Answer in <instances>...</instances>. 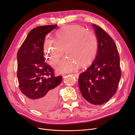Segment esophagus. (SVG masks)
<instances>
[{"label":"esophagus","instance_id":"34e87169","mask_svg":"<svg viewBox=\"0 0 135 135\" xmlns=\"http://www.w3.org/2000/svg\"><path fill=\"white\" fill-rule=\"evenodd\" d=\"M71 75H74V76H76V78H78V75H77L76 74H71ZM64 77V76H63Z\"/></svg>","mask_w":135,"mask_h":135}]
</instances>
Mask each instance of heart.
I'll list each match as a JSON object with an SVG mask.
<instances>
[{
  "mask_svg": "<svg viewBox=\"0 0 135 135\" xmlns=\"http://www.w3.org/2000/svg\"><path fill=\"white\" fill-rule=\"evenodd\" d=\"M99 48L97 36L86 28L77 25L63 27L56 32V39L47 37L43 49L48 62L54 66L65 54L67 55L57 68L60 73L75 69L79 65L84 66L95 59Z\"/></svg>",
  "mask_w": 135,
  "mask_h": 135,
  "instance_id": "heart-1",
  "label": "heart"
}]
</instances>
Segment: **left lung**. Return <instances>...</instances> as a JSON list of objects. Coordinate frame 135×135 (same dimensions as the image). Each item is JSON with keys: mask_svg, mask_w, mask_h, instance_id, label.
<instances>
[{"mask_svg": "<svg viewBox=\"0 0 135 135\" xmlns=\"http://www.w3.org/2000/svg\"><path fill=\"white\" fill-rule=\"evenodd\" d=\"M99 42L96 58L80 74L78 84L81 95L89 103L101 105L116 93L121 77L120 59L114 40L103 28L93 24Z\"/></svg>", "mask_w": 135, "mask_h": 135, "instance_id": "obj_1", "label": "left lung"}]
</instances>
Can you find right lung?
Here are the masks:
<instances>
[{
    "mask_svg": "<svg viewBox=\"0 0 135 135\" xmlns=\"http://www.w3.org/2000/svg\"><path fill=\"white\" fill-rule=\"evenodd\" d=\"M57 26L46 25L31 30L17 55L20 89L27 103L40 111L49 110L56 105V87L62 80V76L54 75L53 69L45 62L43 54L45 37Z\"/></svg>",
    "mask_w": 135,
    "mask_h": 135,
    "instance_id": "1",
    "label": "right lung"
}]
</instances>
